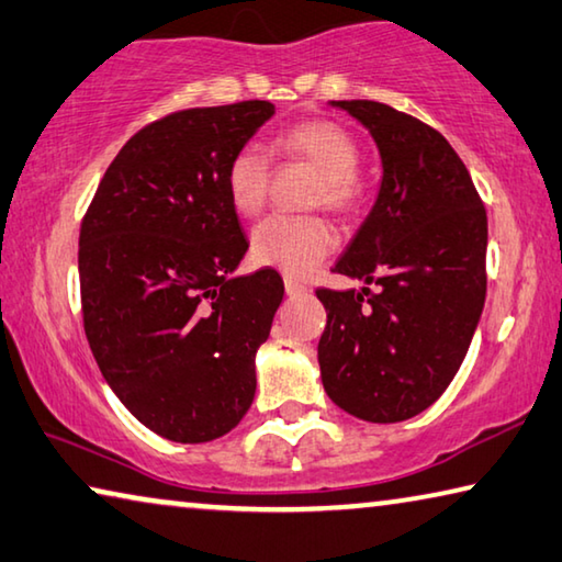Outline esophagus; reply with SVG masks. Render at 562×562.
Wrapping results in <instances>:
<instances>
[{
    "label": "esophagus",
    "mask_w": 562,
    "mask_h": 562,
    "mask_svg": "<svg viewBox=\"0 0 562 562\" xmlns=\"http://www.w3.org/2000/svg\"><path fill=\"white\" fill-rule=\"evenodd\" d=\"M284 292H288V295H302V292H307V284L284 274Z\"/></svg>",
    "instance_id": "1"
}]
</instances>
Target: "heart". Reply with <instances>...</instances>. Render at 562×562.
Wrapping results in <instances>:
<instances>
[{"mask_svg": "<svg viewBox=\"0 0 562 562\" xmlns=\"http://www.w3.org/2000/svg\"><path fill=\"white\" fill-rule=\"evenodd\" d=\"M280 157L305 162L319 175L315 204L333 212H352L362 200L360 142L350 130L333 120H302L290 124L274 137L272 145ZM272 165L260 145L247 142L235 149L225 167V190L229 204L239 215L252 217L265 207L270 190ZM252 257L260 265L278 267L288 274H307L325 260L337 245L335 229L319 217L274 215L255 227Z\"/></svg>", "mask_w": 562, "mask_h": 562, "instance_id": "b5f03b06", "label": "heart"}]
</instances>
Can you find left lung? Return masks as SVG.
Masks as SVG:
<instances>
[{"mask_svg": "<svg viewBox=\"0 0 562 562\" xmlns=\"http://www.w3.org/2000/svg\"><path fill=\"white\" fill-rule=\"evenodd\" d=\"M333 106L370 130L382 184L333 267L364 288L317 290L327 310L319 372L345 413L400 423L430 407L465 360L485 305L487 215L468 167L430 124L372 100Z\"/></svg>", "mask_w": 562, "mask_h": 562, "instance_id": "1", "label": "left lung"}]
</instances>
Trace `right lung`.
<instances>
[{
    "label": "right lung",
    "instance_id": "right-lung-1",
    "mask_svg": "<svg viewBox=\"0 0 562 562\" xmlns=\"http://www.w3.org/2000/svg\"><path fill=\"white\" fill-rule=\"evenodd\" d=\"M274 114L247 100L149 122L106 167L79 229L85 333L106 385L149 430L210 442L255 400V352L284 284L233 278L249 243L225 167Z\"/></svg>",
    "mask_w": 562,
    "mask_h": 562
}]
</instances>
